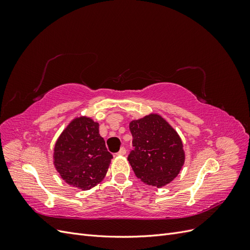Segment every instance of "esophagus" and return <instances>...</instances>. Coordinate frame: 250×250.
I'll use <instances>...</instances> for the list:
<instances>
[{
    "label": "esophagus",
    "instance_id": "34e87169",
    "mask_svg": "<svg viewBox=\"0 0 250 250\" xmlns=\"http://www.w3.org/2000/svg\"><path fill=\"white\" fill-rule=\"evenodd\" d=\"M125 154H126V149L124 147L121 148L119 152L117 153V155H125Z\"/></svg>",
    "mask_w": 250,
    "mask_h": 250
}]
</instances>
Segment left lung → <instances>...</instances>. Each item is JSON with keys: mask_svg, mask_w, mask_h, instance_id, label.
Segmentation results:
<instances>
[{"mask_svg": "<svg viewBox=\"0 0 250 250\" xmlns=\"http://www.w3.org/2000/svg\"><path fill=\"white\" fill-rule=\"evenodd\" d=\"M129 129L133 150L127 158L135 176L152 187L170 184L185 164L178 133L157 113L131 121Z\"/></svg>", "mask_w": 250, "mask_h": 250, "instance_id": "8db88e82", "label": "left lung"}]
</instances>
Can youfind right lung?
Returning a JSON list of instances; mask_svg holds the SVG:
<instances>
[{"instance_id": "add662e5", "label": "right lung", "mask_w": 250, "mask_h": 250, "mask_svg": "<svg viewBox=\"0 0 250 250\" xmlns=\"http://www.w3.org/2000/svg\"><path fill=\"white\" fill-rule=\"evenodd\" d=\"M54 166L71 187L85 191L103 180L112 155L99 133V124L87 118L74 119L54 147Z\"/></svg>"}]
</instances>
